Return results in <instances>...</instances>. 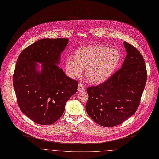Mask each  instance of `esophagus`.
<instances>
[{
	"label": "esophagus",
	"mask_w": 159,
	"mask_h": 159,
	"mask_svg": "<svg viewBox=\"0 0 159 159\" xmlns=\"http://www.w3.org/2000/svg\"><path fill=\"white\" fill-rule=\"evenodd\" d=\"M85 89V87H84V85L83 84V83H79V84H78V91H82V90H83L84 89Z\"/></svg>",
	"instance_id": "obj_1"
}]
</instances>
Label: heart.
<instances>
[{"mask_svg":"<svg viewBox=\"0 0 159 159\" xmlns=\"http://www.w3.org/2000/svg\"><path fill=\"white\" fill-rule=\"evenodd\" d=\"M120 60V54L116 49L101 45L87 46L78 50L76 57L67 56L66 68L72 78L79 76L86 69L87 79L92 83H99L111 76Z\"/></svg>","mask_w":159,"mask_h":159,"instance_id":"1","label":"heart"}]
</instances>
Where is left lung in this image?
<instances>
[{
    "instance_id": "obj_1",
    "label": "left lung",
    "mask_w": 159,
    "mask_h": 159,
    "mask_svg": "<svg viewBox=\"0 0 159 159\" xmlns=\"http://www.w3.org/2000/svg\"><path fill=\"white\" fill-rule=\"evenodd\" d=\"M127 55L120 69L106 81L87 88L86 111L97 124L114 127L137 111L145 87L147 72L143 56L124 41Z\"/></svg>"
}]
</instances>
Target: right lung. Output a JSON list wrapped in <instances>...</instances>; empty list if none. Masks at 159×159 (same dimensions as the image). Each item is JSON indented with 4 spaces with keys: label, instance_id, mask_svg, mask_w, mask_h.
Wrapping results in <instances>:
<instances>
[{
    "label": "right lung",
    "instance_id": "add662e5",
    "mask_svg": "<svg viewBox=\"0 0 159 159\" xmlns=\"http://www.w3.org/2000/svg\"><path fill=\"white\" fill-rule=\"evenodd\" d=\"M68 39H42L19 55L13 87L22 113L35 123L49 125L63 115L66 102L77 92L78 82L58 66ZM38 63L42 64L37 70Z\"/></svg>",
    "mask_w": 159,
    "mask_h": 159
}]
</instances>
